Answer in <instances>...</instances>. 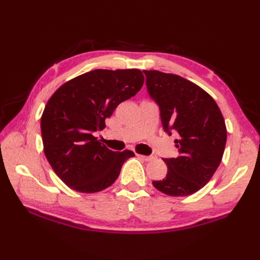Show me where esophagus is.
I'll return each instance as SVG.
<instances>
[{
  "instance_id": "esophagus-1",
  "label": "esophagus",
  "mask_w": 260,
  "mask_h": 260,
  "mask_svg": "<svg viewBox=\"0 0 260 260\" xmlns=\"http://www.w3.org/2000/svg\"><path fill=\"white\" fill-rule=\"evenodd\" d=\"M137 156L141 157L142 159H144V161L146 162H150V161H153V156H145V155H140V154H137Z\"/></svg>"
}]
</instances>
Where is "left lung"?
I'll use <instances>...</instances> for the list:
<instances>
[{"label": "left lung", "mask_w": 260, "mask_h": 260, "mask_svg": "<svg viewBox=\"0 0 260 260\" xmlns=\"http://www.w3.org/2000/svg\"><path fill=\"white\" fill-rule=\"evenodd\" d=\"M150 96L157 103L165 132L178 134L179 155L163 158L165 179L153 181L158 191L185 197L206 185L222 159L227 128L221 110L201 87L181 76L143 70Z\"/></svg>", "instance_id": "obj_1"}]
</instances>
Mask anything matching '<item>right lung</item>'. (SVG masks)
<instances>
[{"label":"right lung","instance_id":"add662e5","mask_svg":"<svg viewBox=\"0 0 260 260\" xmlns=\"http://www.w3.org/2000/svg\"><path fill=\"white\" fill-rule=\"evenodd\" d=\"M144 84L139 69H96L64 82L41 116L45 155L59 179L71 189L95 193L118 178L129 150L113 152L96 136L115 108Z\"/></svg>","mask_w":260,"mask_h":260}]
</instances>
